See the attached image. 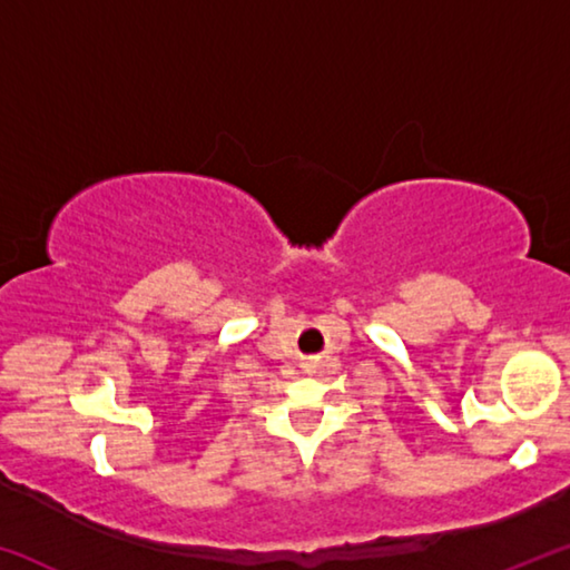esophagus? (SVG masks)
Here are the masks:
<instances>
[{"instance_id": "esophagus-1", "label": "esophagus", "mask_w": 570, "mask_h": 570, "mask_svg": "<svg viewBox=\"0 0 570 570\" xmlns=\"http://www.w3.org/2000/svg\"><path fill=\"white\" fill-rule=\"evenodd\" d=\"M308 370H312V364H306V372H308Z\"/></svg>"}]
</instances>
